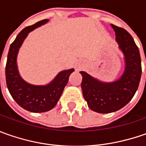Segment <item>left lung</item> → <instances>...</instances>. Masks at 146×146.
Masks as SVG:
<instances>
[{"instance_id":"8db88e82","label":"left lung","mask_w":146,"mask_h":146,"mask_svg":"<svg viewBox=\"0 0 146 146\" xmlns=\"http://www.w3.org/2000/svg\"><path fill=\"white\" fill-rule=\"evenodd\" d=\"M116 41L125 56V70L119 80L102 83L84 71L81 88L84 98L90 109L102 114L115 112L128 103L137 90L141 76V60L139 48L132 36L119 27L111 24Z\"/></svg>"}]
</instances>
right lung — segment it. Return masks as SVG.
<instances>
[{
    "instance_id": "right-lung-1",
    "label": "right lung",
    "mask_w": 146,
    "mask_h": 146,
    "mask_svg": "<svg viewBox=\"0 0 146 146\" xmlns=\"http://www.w3.org/2000/svg\"><path fill=\"white\" fill-rule=\"evenodd\" d=\"M47 22V19L41 20L20 31L10 44L5 66L6 84L12 98L21 107L34 113L46 112L53 109L64 90L69 76L74 71V69L61 71L53 81L44 86L31 85L20 77L16 63L20 46L30 31Z\"/></svg>"
}]
</instances>
